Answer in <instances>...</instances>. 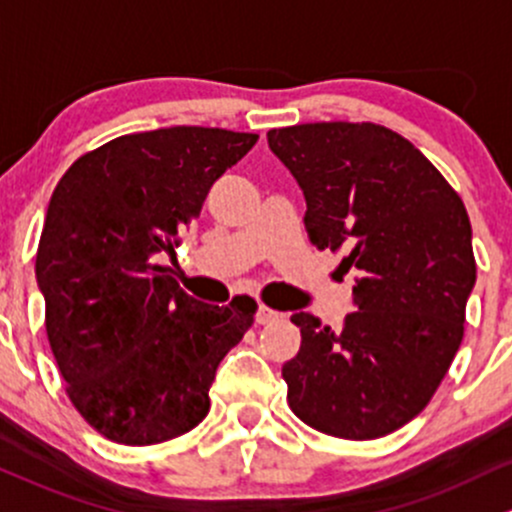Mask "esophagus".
<instances>
[{"label":"esophagus","instance_id":"obj_1","mask_svg":"<svg viewBox=\"0 0 512 512\" xmlns=\"http://www.w3.org/2000/svg\"><path fill=\"white\" fill-rule=\"evenodd\" d=\"M278 318V313L273 308H268V305H258V310H256V323L258 325H266V323H271V320H276Z\"/></svg>","mask_w":512,"mask_h":512}]
</instances>
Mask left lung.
<instances>
[{
    "label": "left lung",
    "mask_w": 512,
    "mask_h": 512,
    "mask_svg": "<svg viewBox=\"0 0 512 512\" xmlns=\"http://www.w3.org/2000/svg\"><path fill=\"white\" fill-rule=\"evenodd\" d=\"M308 202L318 251L342 254L355 313L340 328L295 313L300 350L283 365L288 404L323 434L370 441L424 412L463 340L476 283L463 199L409 140L374 123L268 130Z\"/></svg>",
    "instance_id": "left-lung-1"
}]
</instances>
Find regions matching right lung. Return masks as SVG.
<instances>
[{
	"label": "right lung",
	"instance_id": "right-lung-1",
	"mask_svg": "<svg viewBox=\"0 0 512 512\" xmlns=\"http://www.w3.org/2000/svg\"><path fill=\"white\" fill-rule=\"evenodd\" d=\"M256 140L197 125L120 135L78 157L51 194L36 249L46 335L76 412L115 444L192 431L219 362L254 325V298L199 303L160 258Z\"/></svg>",
	"mask_w": 512,
	"mask_h": 512
}]
</instances>
